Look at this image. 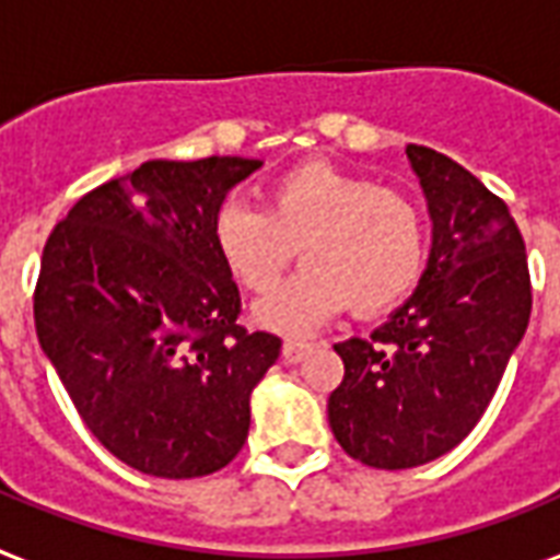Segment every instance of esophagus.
Listing matches in <instances>:
<instances>
[{
  "label": "esophagus",
  "mask_w": 560,
  "mask_h": 560,
  "mask_svg": "<svg viewBox=\"0 0 560 560\" xmlns=\"http://www.w3.org/2000/svg\"><path fill=\"white\" fill-rule=\"evenodd\" d=\"M305 353H308V343L302 341H284L281 343V359L288 364H296L305 359Z\"/></svg>",
  "instance_id": "obj_1"
}]
</instances>
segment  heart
<instances>
[{"instance_id":"1","label":"heart","mask_w":560,"mask_h":560,"mask_svg":"<svg viewBox=\"0 0 560 560\" xmlns=\"http://www.w3.org/2000/svg\"><path fill=\"white\" fill-rule=\"evenodd\" d=\"M213 246L252 293L269 291L300 252L308 267L255 305L264 329L300 338L350 305L374 317L407 300L428 264V219L407 189L302 163L264 186L260 210L237 198L219 207Z\"/></svg>"}]
</instances>
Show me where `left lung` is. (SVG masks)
I'll list each match as a JSON object with an SVG mask.
<instances>
[{
	"instance_id": "1",
	"label": "left lung",
	"mask_w": 560,
	"mask_h": 560,
	"mask_svg": "<svg viewBox=\"0 0 560 560\" xmlns=\"http://www.w3.org/2000/svg\"><path fill=\"white\" fill-rule=\"evenodd\" d=\"M433 246L416 293L371 338L335 343L341 385L329 428L371 469H416L448 454L490 407L532 317L520 228L499 196L445 153L407 144Z\"/></svg>"
}]
</instances>
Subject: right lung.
Listing matches in <instances>:
<instances>
[{"mask_svg":"<svg viewBox=\"0 0 560 560\" xmlns=\"http://www.w3.org/2000/svg\"><path fill=\"white\" fill-rule=\"evenodd\" d=\"M260 160H151L52 228L35 284L40 350L91 436L153 478L213 475L248 436L252 388L281 338L240 326L213 246L228 189Z\"/></svg>","mask_w":560,"mask_h":560,"instance_id":"1","label":"right lung"}]
</instances>
